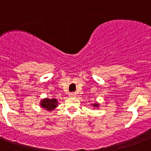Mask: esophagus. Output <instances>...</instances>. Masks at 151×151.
Returning <instances> with one entry per match:
<instances>
[{
    "instance_id": "esophagus-1",
    "label": "esophagus",
    "mask_w": 151,
    "mask_h": 151,
    "mask_svg": "<svg viewBox=\"0 0 151 151\" xmlns=\"http://www.w3.org/2000/svg\"><path fill=\"white\" fill-rule=\"evenodd\" d=\"M76 93H70V94H69V96L70 97H75L76 96Z\"/></svg>"
}]
</instances>
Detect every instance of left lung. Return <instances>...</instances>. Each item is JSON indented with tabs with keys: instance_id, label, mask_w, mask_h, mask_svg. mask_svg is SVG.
Returning a JSON list of instances; mask_svg holds the SVG:
<instances>
[{
	"instance_id": "left-lung-1",
	"label": "left lung",
	"mask_w": 151,
	"mask_h": 151,
	"mask_svg": "<svg viewBox=\"0 0 151 151\" xmlns=\"http://www.w3.org/2000/svg\"><path fill=\"white\" fill-rule=\"evenodd\" d=\"M92 106H93V107H96V108H98L99 106V103H93V104H92Z\"/></svg>"
}]
</instances>
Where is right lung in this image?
I'll use <instances>...</instances> for the list:
<instances>
[{"label":"right lung","mask_w":151,"mask_h":151,"mask_svg":"<svg viewBox=\"0 0 151 151\" xmlns=\"http://www.w3.org/2000/svg\"><path fill=\"white\" fill-rule=\"evenodd\" d=\"M58 102L56 99H48L45 98L40 101V106L44 108L47 111H52L58 106Z\"/></svg>","instance_id":"add662e5"}]
</instances>
